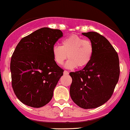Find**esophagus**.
Returning <instances> with one entry per match:
<instances>
[{"label":"esophagus","instance_id":"1","mask_svg":"<svg viewBox=\"0 0 130 130\" xmlns=\"http://www.w3.org/2000/svg\"><path fill=\"white\" fill-rule=\"evenodd\" d=\"M63 74H65V75H68V74H69V72L68 71H67V70H65V71L63 72Z\"/></svg>","mask_w":130,"mask_h":130}]
</instances>
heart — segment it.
<instances>
[{
    "label": "heart",
    "instance_id": "heart-1",
    "mask_svg": "<svg viewBox=\"0 0 130 130\" xmlns=\"http://www.w3.org/2000/svg\"><path fill=\"white\" fill-rule=\"evenodd\" d=\"M93 51L91 41L72 35L63 40L61 46L55 45L52 48V55L58 65H62L68 56L69 59L65 64V67L72 69L77 67L83 68L88 65L93 57Z\"/></svg>",
    "mask_w": 130,
    "mask_h": 130
}]
</instances>
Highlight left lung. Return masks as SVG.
I'll return each mask as SVG.
<instances>
[{"label":"left lung","instance_id":"1","mask_svg":"<svg viewBox=\"0 0 130 130\" xmlns=\"http://www.w3.org/2000/svg\"><path fill=\"white\" fill-rule=\"evenodd\" d=\"M93 46V55L83 70L70 72L72 100L84 109L99 107L113 94L120 73L118 55L109 41L94 31L83 33Z\"/></svg>","mask_w":130,"mask_h":130}]
</instances>
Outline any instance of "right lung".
<instances>
[{
  "mask_svg": "<svg viewBox=\"0 0 130 130\" xmlns=\"http://www.w3.org/2000/svg\"><path fill=\"white\" fill-rule=\"evenodd\" d=\"M63 36L58 29L44 27L23 37L11 57L12 87L25 105L39 108L52 99L63 70L56 64L52 48Z\"/></svg>",
  "mask_w": 130,
  "mask_h": 130,
  "instance_id": "add662e5",
  "label": "right lung"
}]
</instances>
